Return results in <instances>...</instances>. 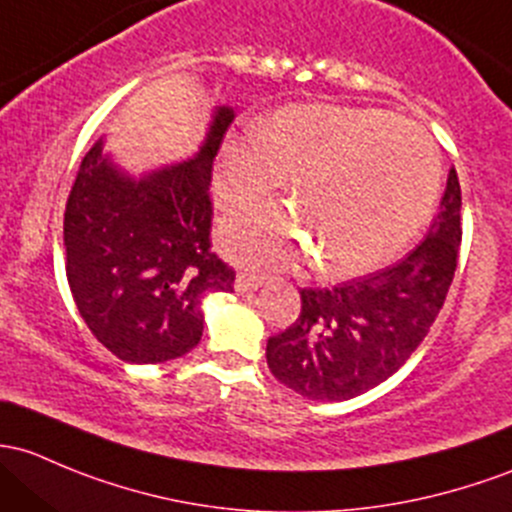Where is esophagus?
I'll list each match as a JSON object with an SVG mask.
<instances>
[{"label": "esophagus", "instance_id": "34e87169", "mask_svg": "<svg viewBox=\"0 0 512 512\" xmlns=\"http://www.w3.org/2000/svg\"><path fill=\"white\" fill-rule=\"evenodd\" d=\"M260 287H262V277H257V274L240 272L238 277H235V292L247 294V292H255V289Z\"/></svg>", "mask_w": 512, "mask_h": 512}]
</instances>
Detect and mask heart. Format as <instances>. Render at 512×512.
I'll return each mask as SVG.
<instances>
[{"label":"heart","mask_w":512,"mask_h":512,"mask_svg":"<svg viewBox=\"0 0 512 512\" xmlns=\"http://www.w3.org/2000/svg\"><path fill=\"white\" fill-rule=\"evenodd\" d=\"M292 179L297 213L250 208L220 225V245L252 267L314 252L316 270L360 274L395 257L427 225L441 161L417 122L378 107L292 105L228 139L215 159L220 208L270 196Z\"/></svg>","instance_id":"b5f03b06"}]
</instances>
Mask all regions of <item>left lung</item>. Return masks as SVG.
Returning <instances> with one entry per match:
<instances>
[{
	"label": "left lung",
	"mask_w": 512,
	"mask_h": 512,
	"mask_svg": "<svg viewBox=\"0 0 512 512\" xmlns=\"http://www.w3.org/2000/svg\"><path fill=\"white\" fill-rule=\"evenodd\" d=\"M461 245V186L449 171L429 235L397 265L333 289H301V311L267 341L272 375L299 395L341 402L407 363L444 306Z\"/></svg>",
	"instance_id": "1"
}]
</instances>
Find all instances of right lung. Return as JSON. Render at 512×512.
Segmentation results:
<instances>
[{
  "label": "right lung",
  "instance_id": "obj_1",
  "mask_svg": "<svg viewBox=\"0 0 512 512\" xmlns=\"http://www.w3.org/2000/svg\"><path fill=\"white\" fill-rule=\"evenodd\" d=\"M233 107L218 105L193 159L129 176L102 139L75 176L63 218L66 274L80 316L125 363H164L198 346L203 299L233 292L211 252V171Z\"/></svg>",
  "mask_w": 512,
  "mask_h": 512
}]
</instances>
